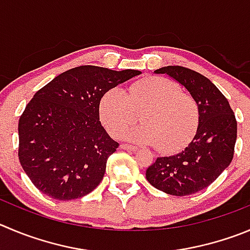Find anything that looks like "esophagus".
<instances>
[{
	"mask_svg": "<svg viewBox=\"0 0 250 250\" xmlns=\"http://www.w3.org/2000/svg\"><path fill=\"white\" fill-rule=\"evenodd\" d=\"M121 148L122 149H125V150H132V151H137L138 150V148H137V146H129V144H121Z\"/></svg>",
	"mask_w": 250,
	"mask_h": 250,
	"instance_id": "esophagus-1",
	"label": "esophagus"
}]
</instances>
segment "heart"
<instances>
[{
  "label": "heart",
  "instance_id": "b5f03b06",
  "mask_svg": "<svg viewBox=\"0 0 250 250\" xmlns=\"http://www.w3.org/2000/svg\"><path fill=\"white\" fill-rule=\"evenodd\" d=\"M143 123L125 133L132 142L174 151L188 143L200 122L199 104L170 79L153 76L132 83L127 91L112 87L100 100L101 122L113 137L138 120Z\"/></svg>",
  "mask_w": 250,
  "mask_h": 250
}]
</instances>
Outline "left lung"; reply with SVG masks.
Wrapping results in <instances>:
<instances>
[{
  "label": "left lung",
  "instance_id": "left-lung-1",
  "mask_svg": "<svg viewBox=\"0 0 250 250\" xmlns=\"http://www.w3.org/2000/svg\"><path fill=\"white\" fill-rule=\"evenodd\" d=\"M167 74L196 100L200 122L195 137L183 151L160 157L146 169L150 185L172 196L204 190L229 167L237 141V121L227 99L206 76L183 66H164Z\"/></svg>",
  "mask_w": 250,
  "mask_h": 250
}]
</instances>
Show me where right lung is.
Returning <instances> with one entry per match:
<instances>
[{
  "mask_svg": "<svg viewBox=\"0 0 250 250\" xmlns=\"http://www.w3.org/2000/svg\"><path fill=\"white\" fill-rule=\"evenodd\" d=\"M139 70L83 65L54 78L30 100L18 123V158L28 178L51 199L69 201L99 186L120 144L101 125L100 100Z\"/></svg>",
  "mask_w": 250,
  "mask_h": 250,
  "instance_id": "obj_1",
  "label": "right lung"
}]
</instances>
